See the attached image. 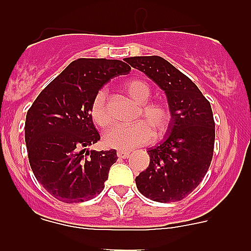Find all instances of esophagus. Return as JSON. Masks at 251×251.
<instances>
[{"label": "esophagus", "instance_id": "1", "mask_svg": "<svg viewBox=\"0 0 251 251\" xmlns=\"http://www.w3.org/2000/svg\"><path fill=\"white\" fill-rule=\"evenodd\" d=\"M117 156H118L119 158H127V157L129 156V152H128V151H118Z\"/></svg>", "mask_w": 251, "mask_h": 251}]
</instances>
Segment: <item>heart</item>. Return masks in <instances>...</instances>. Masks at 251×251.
<instances>
[{
	"mask_svg": "<svg viewBox=\"0 0 251 251\" xmlns=\"http://www.w3.org/2000/svg\"><path fill=\"white\" fill-rule=\"evenodd\" d=\"M123 89L133 101L139 104L136 115L139 122L132 126H117L105 133L104 143L106 147L128 151L147 145L152 141L153 136H163L172 122V110L168 103L163 100L148 101L152 90L142 79H129L123 84ZM89 113L95 126L99 128L105 129L112 124V117L106 105L105 90L100 89L95 93L90 103Z\"/></svg>",
	"mask_w": 251,
	"mask_h": 251,
	"instance_id": "heart-1",
	"label": "heart"
}]
</instances>
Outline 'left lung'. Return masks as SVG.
<instances>
[{
	"label": "left lung",
	"mask_w": 251,
	"mask_h": 251,
	"mask_svg": "<svg viewBox=\"0 0 251 251\" xmlns=\"http://www.w3.org/2000/svg\"><path fill=\"white\" fill-rule=\"evenodd\" d=\"M167 95L172 122L167 138L147 151L150 166L136 177L138 191L157 202H176L191 194L214 154L215 122L210 101L196 84L161 56L128 57Z\"/></svg>",
	"instance_id": "1"
}]
</instances>
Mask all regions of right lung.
I'll return each mask as SVG.
<instances>
[{"mask_svg":"<svg viewBox=\"0 0 251 251\" xmlns=\"http://www.w3.org/2000/svg\"><path fill=\"white\" fill-rule=\"evenodd\" d=\"M130 66L121 60L77 59L51 81L26 114L25 141L35 177L66 203L94 199L104 188L117 152L86 151L100 139L90 117L95 93Z\"/></svg>","mask_w":251,"mask_h":251,"instance_id":"obj_1","label":"right lung"}]
</instances>
